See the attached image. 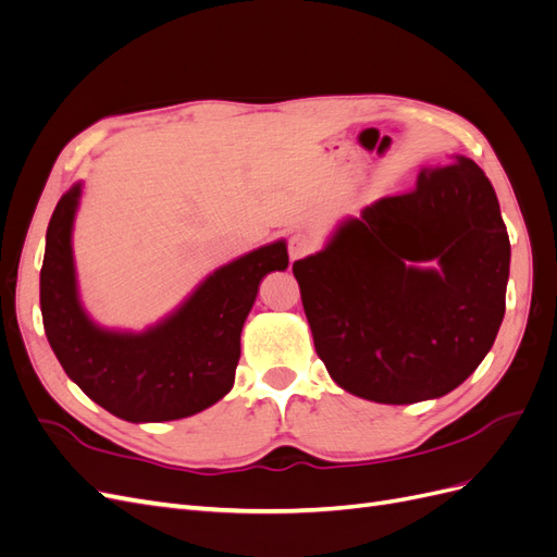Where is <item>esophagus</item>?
<instances>
[{
    "label": "esophagus",
    "instance_id": "esophagus-1",
    "mask_svg": "<svg viewBox=\"0 0 557 557\" xmlns=\"http://www.w3.org/2000/svg\"><path fill=\"white\" fill-rule=\"evenodd\" d=\"M318 248V242L313 234L309 232H295L290 242H288V250H290V260H299V258H307L309 252H313Z\"/></svg>",
    "mask_w": 557,
    "mask_h": 557
}]
</instances>
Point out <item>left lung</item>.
I'll return each instance as SVG.
<instances>
[{
    "instance_id": "obj_1",
    "label": "left lung",
    "mask_w": 557,
    "mask_h": 557,
    "mask_svg": "<svg viewBox=\"0 0 557 557\" xmlns=\"http://www.w3.org/2000/svg\"><path fill=\"white\" fill-rule=\"evenodd\" d=\"M509 262L491 181L455 156L423 166L413 190L348 218L293 274L334 383L369 401L413 404L455 391L493 348Z\"/></svg>"
}]
</instances>
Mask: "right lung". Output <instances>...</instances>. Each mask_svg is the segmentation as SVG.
Returning a JSON list of instances; mask_svg holds the SVG:
<instances>
[{
  "label": "right lung",
  "mask_w": 557,
  "mask_h": 557,
  "mask_svg": "<svg viewBox=\"0 0 557 557\" xmlns=\"http://www.w3.org/2000/svg\"><path fill=\"white\" fill-rule=\"evenodd\" d=\"M81 183L64 193L46 232L39 299L48 344L83 393L129 423L188 418L223 399L242 356V327L269 272L288 267L283 242L215 269L162 323L141 334L95 325L83 311L72 250Z\"/></svg>",
  "instance_id": "1"
}]
</instances>
